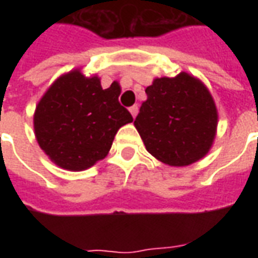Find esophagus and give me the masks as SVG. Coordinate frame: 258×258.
Here are the masks:
<instances>
[{
    "label": "esophagus",
    "mask_w": 258,
    "mask_h": 258,
    "mask_svg": "<svg viewBox=\"0 0 258 258\" xmlns=\"http://www.w3.org/2000/svg\"><path fill=\"white\" fill-rule=\"evenodd\" d=\"M130 113L133 114V117H135L138 114V105H133V106L130 107Z\"/></svg>",
    "instance_id": "1"
}]
</instances>
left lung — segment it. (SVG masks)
<instances>
[{"label":"left lung","mask_w":258,"mask_h":258,"mask_svg":"<svg viewBox=\"0 0 258 258\" xmlns=\"http://www.w3.org/2000/svg\"><path fill=\"white\" fill-rule=\"evenodd\" d=\"M146 99L135 127L146 151L170 166H188L210 149L217 127V109L210 92L186 73L162 77L145 90Z\"/></svg>","instance_id":"8db88e82"}]
</instances>
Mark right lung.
I'll return each instance as SVG.
<instances>
[{
  "instance_id": "1",
  "label": "right lung",
  "mask_w": 258,
  "mask_h": 258,
  "mask_svg": "<svg viewBox=\"0 0 258 258\" xmlns=\"http://www.w3.org/2000/svg\"><path fill=\"white\" fill-rule=\"evenodd\" d=\"M120 87L103 90L98 77L74 70L45 92L34 114L38 145L59 167L80 171L106 156L114 135L131 123V113L118 102Z\"/></svg>"
}]
</instances>
